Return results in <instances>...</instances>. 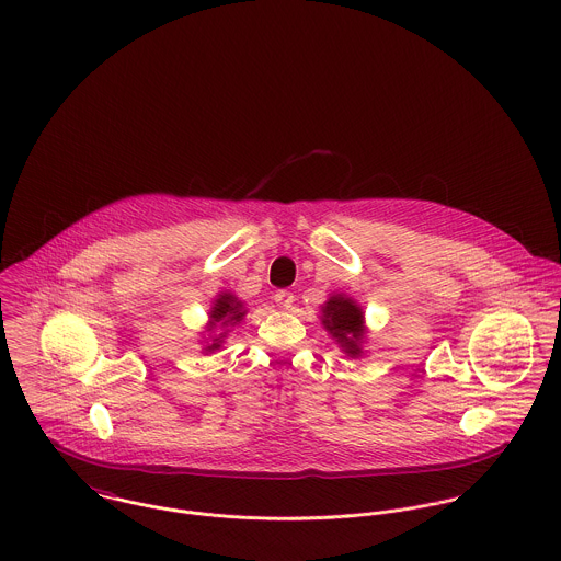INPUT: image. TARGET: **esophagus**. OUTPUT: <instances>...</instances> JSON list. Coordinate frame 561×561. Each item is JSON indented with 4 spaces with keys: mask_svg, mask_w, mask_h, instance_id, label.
<instances>
[{
    "mask_svg": "<svg viewBox=\"0 0 561 561\" xmlns=\"http://www.w3.org/2000/svg\"><path fill=\"white\" fill-rule=\"evenodd\" d=\"M274 302H276L278 307H283V309H291V307H294V294L280 289V291L274 294Z\"/></svg>",
    "mask_w": 561,
    "mask_h": 561,
    "instance_id": "34e87169",
    "label": "esophagus"
}]
</instances>
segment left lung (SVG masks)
Masks as SVG:
<instances>
[{"label": "left lung", "mask_w": 561, "mask_h": 561, "mask_svg": "<svg viewBox=\"0 0 561 561\" xmlns=\"http://www.w3.org/2000/svg\"><path fill=\"white\" fill-rule=\"evenodd\" d=\"M320 320L325 332L336 341V345L343 350L345 356L358 358L365 354L363 352V345L367 339L365 311L354 298L345 294H332L321 305Z\"/></svg>", "instance_id": "obj_1"}]
</instances>
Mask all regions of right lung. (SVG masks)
Wrapping results in <instances>:
<instances>
[{
  "mask_svg": "<svg viewBox=\"0 0 561 561\" xmlns=\"http://www.w3.org/2000/svg\"><path fill=\"white\" fill-rule=\"evenodd\" d=\"M245 305L241 302L240 298L231 291H220L209 309V321L205 325L203 334V352L205 354H214L216 350H220L225 345L227 334L231 332V328H236L243 318H245Z\"/></svg>",
  "mask_w": 561,
  "mask_h": 561,
  "instance_id": "obj_1",
  "label": "right lung"
}]
</instances>
